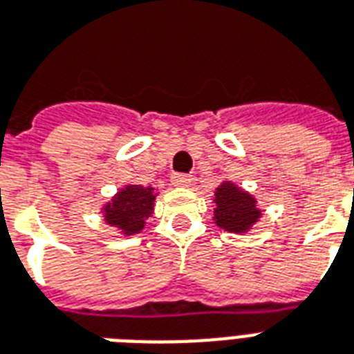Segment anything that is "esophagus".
I'll return each mask as SVG.
<instances>
[{
  "instance_id": "obj_1",
  "label": "esophagus",
  "mask_w": 354,
  "mask_h": 354,
  "mask_svg": "<svg viewBox=\"0 0 354 354\" xmlns=\"http://www.w3.org/2000/svg\"><path fill=\"white\" fill-rule=\"evenodd\" d=\"M170 182L174 185H180V187H187V185H191V182H193V178H191L189 174H172Z\"/></svg>"
}]
</instances>
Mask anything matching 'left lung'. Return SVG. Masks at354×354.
<instances>
[{
	"instance_id": "obj_1",
	"label": "left lung",
	"mask_w": 354,
	"mask_h": 354,
	"mask_svg": "<svg viewBox=\"0 0 354 354\" xmlns=\"http://www.w3.org/2000/svg\"><path fill=\"white\" fill-rule=\"evenodd\" d=\"M214 203V221L229 232H245L261 217L257 201L230 182L217 187Z\"/></svg>"
}]
</instances>
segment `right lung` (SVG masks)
Instances as JSON below:
<instances>
[{
    "label": "right lung",
    "mask_w": 354,
    "mask_h": 354,
    "mask_svg": "<svg viewBox=\"0 0 354 354\" xmlns=\"http://www.w3.org/2000/svg\"><path fill=\"white\" fill-rule=\"evenodd\" d=\"M153 187L127 185L104 206V219L112 227L122 229L124 234H137L153 212Z\"/></svg>",
    "instance_id": "1"
}]
</instances>
